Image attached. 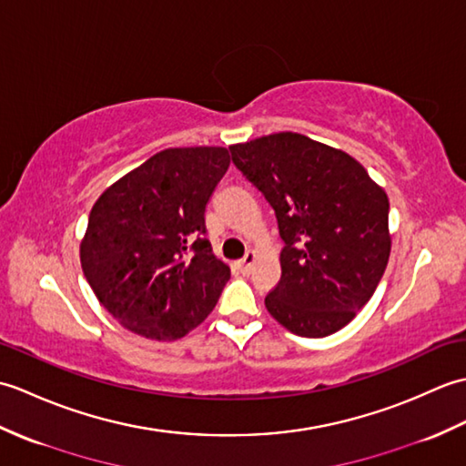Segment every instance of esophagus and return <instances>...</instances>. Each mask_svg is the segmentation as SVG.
<instances>
[{
  "label": "esophagus",
  "mask_w": 466,
  "mask_h": 466,
  "mask_svg": "<svg viewBox=\"0 0 466 466\" xmlns=\"http://www.w3.org/2000/svg\"><path fill=\"white\" fill-rule=\"evenodd\" d=\"M254 262H256V252H248L244 256V258L238 262V268H240V272H244V274H248L250 270H252V266H254Z\"/></svg>",
  "instance_id": "34e87169"
}]
</instances>
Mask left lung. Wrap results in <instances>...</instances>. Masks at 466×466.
Masks as SVG:
<instances>
[{"label":"left lung","instance_id":"left-lung-1","mask_svg":"<svg viewBox=\"0 0 466 466\" xmlns=\"http://www.w3.org/2000/svg\"><path fill=\"white\" fill-rule=\"evenodd\" d=\"M274 208L282 276L264 304L286 330L322 339L370 300L390 256L389 196L360 162L302 134L230 146Z\"/></svg>","mask_w":466,"mask_h":466}]
</instances>
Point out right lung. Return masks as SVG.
I'll list each match as a JSON object with an SVG mask.
<instances>
[{"instance_id": "add662e5", "label": "right lung", "mask_w": 466, "mask_h": 466, "mask_svg": "<svg viewBox=\"0 0 466 466\" xmlns=\"http://www.w3.org/2000/svg\"><path fill=\"white\" fill-rule=\"evenodd\" d=\"M228 166L226 147H167L96 200L82 270L124 329L177 340L212 312L230 268L212 254L204 212Z\"/></svg>"}]
</instances>
